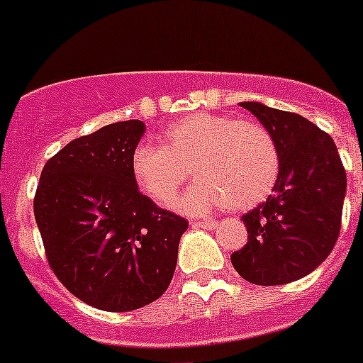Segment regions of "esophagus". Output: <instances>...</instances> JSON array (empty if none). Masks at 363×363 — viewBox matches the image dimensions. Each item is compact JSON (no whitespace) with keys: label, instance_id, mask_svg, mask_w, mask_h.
Wrapping results in <instances>:
<instances>
[{"label":"esophagus","instance_id":"obj_1","mask_svg":"<svg viewBox=\"0 0 363 363\" xmlns=\"http://www.w3.org/2000/svg\"><path fill=\"white\" fill-rule=\"evenodd\" d=\"M191 225L201 229H216L218 222H214V220H199V222H191Z\"/></svg>","mask_w":363,"mask_h":363}]
</instances>
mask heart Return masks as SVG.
I'll list each match as a JSON object with an SVG mask.
<instances>
[{
  "label": "heart",
  "instance_id": "1",
  "mask_svg": "<svg viewBox=\"0 0 363 363\" xmlns=\"http://www.w3.org/2000/svg\"><path fill=\"white\" fill-rule=\"evenodd\" d=\"M158 145L141 143L130 158L135 186L158 207H169L191 175L197 181L179 208L207 214L228 207L246 211L264 201L279 175L274 135L259 123L229 115L194 113L156 135Z\"/></svg>",
  "mask_w": 363,
  "mask_h": 363
}]
</instances>
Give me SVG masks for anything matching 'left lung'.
Returning a JSON list of instances; mask_svg holds the SVG:
<instances>
[{"instance_id": "1", "label": "left lung", "mask_w": 363, "mask_h": 363, "mask_svg": "<svg viewBox=\"0 0 363 363\" xmlns=\"http://www.w3.org/2000/svg\"><path fill=\"white\" fill-rule=\"evenodd\" d=\"M276 140L279 175L267 201L244 214L248 244L231 255L246 281L284 285L313 272L340 237L347 175L334 140L298 113L240 102Z\"/></svg>"}]
</instances>
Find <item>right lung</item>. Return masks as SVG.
<instances>
[{"label": "right lung", "instance_id": "obj_1", "mask_svg": "<svg viewBox=\"0 0 363 363\" xmlns=\"http://www.w3.org/2000/svg\"><path fill=\"white\" fill-rule=\"evenodd\" d=\"M143 134L145 123L130 119L70 141L46 162L35 194L50 267L74 296L104 311L160 298L188 229L135 186L130 158Z\"/></svg>", "mask_w": 363, "mask_h": 363}]
</instances>
